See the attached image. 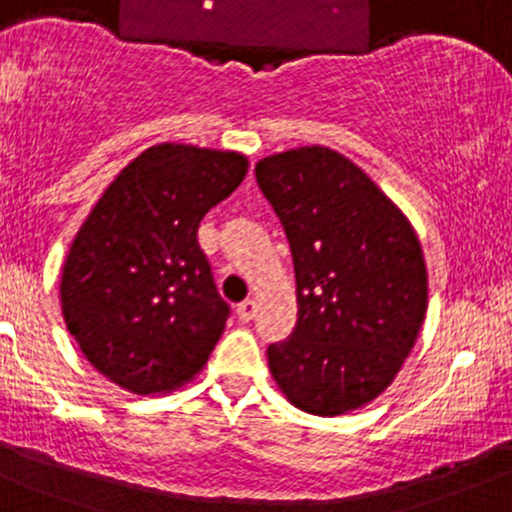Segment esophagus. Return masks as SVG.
<instances>
[{
    "mask_svg": "<svg viewBox=\"0 0 512 512\" xmlns=\"http://www.w3.org/2000/svg\"><path fill=\"white\" fill-rule=\"evenodd\" d=\"M236 315H239L241 323H249V320H254L256 315V300H244V303L236 305Z\"/></svg>",
    "mask_w": 512,
    "mask_h": 512,
    "instance_id": "1",
    "label": "esophagus"
}]
</instances>
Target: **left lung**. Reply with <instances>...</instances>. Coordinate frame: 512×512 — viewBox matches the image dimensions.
<instances>
[{
	"label": "left lung",
	"instance_id": "1",
	"mask_svg": "<svg viewBox=\"0 0 512 512\" xmlns=\"http://www.w3.org/2000/svg\"><path fill=\"white\" fill-rule=\"evenodd\" d=\"M291 244L298 320L268 370L300 412L374 402L412 352L429 305L424 251L407 214L340 152L295 147L256 162Z\"/></svg>",
	"mask_w": 512,
	"mask_h": 512
}]
</instances>
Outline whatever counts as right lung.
Listing matches in <instances>:
<instances>
[{"instance_id": "obj_1", "label": "right lung", "mask_w": 512, "mask_h": 512, "mask_svg": "<svg viewBox=\"0 0 512 512\" xmlns=\"http://www.w3.org/2000/svg\"><path fill=\"white\" fill-rule=\"evenodd\" d=\"M246 172L241 152L160 142L118 172L78 229L61 268L63 320L125 392H175L207 365L229 305L197 229Z\"/></svg>"}]
</instances>
